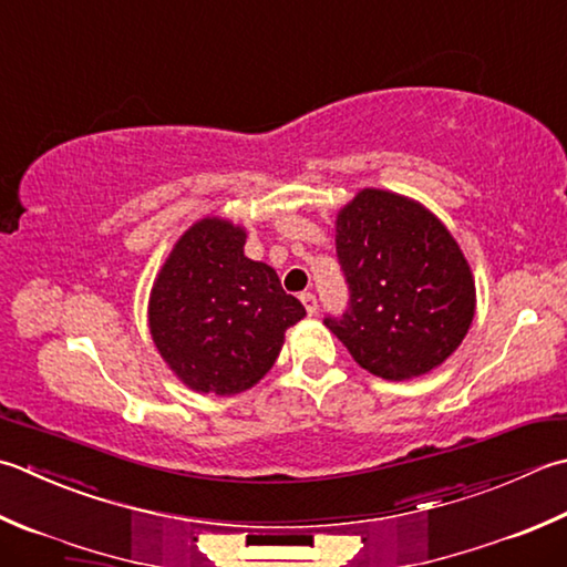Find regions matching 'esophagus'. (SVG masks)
I'll list each match as a JSON object with an SVG mask.
<instances>
[{
  "label": "esophagus",
  "mask_w": 567,
  "mask_h": 567,
  "mask_svg": "<svg viewBox=\"0 0 567 567\" xmlns=\"http://www.w3.org/2000/svg\"><path fill=\"white\" fill-rule=\"evenodd\" d=\"M299 299H302V305H305L309 317L317 315V297L312 292H302V295H299Z\"/></svg>",
  "instance_id": "obj_1"
}]
</instances>
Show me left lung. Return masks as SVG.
Returning a JSON list of instances; mask_svg holds the SVG:
<instances>
[{"label":"left lung","instance_id":"8db88e82","mask_svg":"<svg viewBox=\"0 0 567 567\" xmlns=\"http://www.w3.org/2000/svg\"><path fill=\"white\" fill-rule=\"evenodd\" d=\"M351 302L324 319L361 369L408 381L445 363L467 337L476 287L447 226L420 202L361 188L337 214Z\"/></svg>","mask_w":567,"mask_h":567}]
</instances>
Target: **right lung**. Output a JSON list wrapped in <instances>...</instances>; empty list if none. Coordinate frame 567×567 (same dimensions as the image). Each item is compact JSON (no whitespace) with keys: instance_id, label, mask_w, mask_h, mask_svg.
<instances>
[{"instance_id":"right-lung-1","label":"right lung","mask_w":567,"mask_h":567,"mask_svg":"<svg viewBox=\"0 0 567 567\" xmlns=\"http://www.w3.org/2000/svg\"><path fill=\"white\" fill-rule=\"evenodd\" d=\"M248 233L228 218L188 226L150 292V334L159 357L196 393L236 395L280 357L285 331L307 312L270 265L246 255Z\"/></svg>"}]
</instances>
